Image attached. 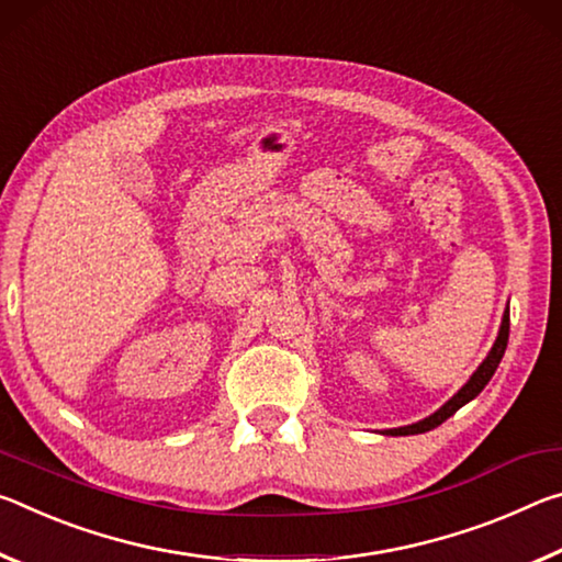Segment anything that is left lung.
<instances>
[{
    "label": "left lung",
    "instance_id": "obj_1",
    "mask_svg": "<svg viewBox=\"0 0 562 562\" xmlns=\"http://www.w3.org/2000/svg\"><path fill=\"white\" fill-rule=\"evenodd\" d=\"M508 334H510V314H508V311H505V314H503V324H501V334H498V338H495V344H493V348H491L488 358H485V361H483L481 366H477V371L471 375V381H468V383L463 385V389L458 391V393L453 395V398H450V401L446 403L443 408L436 411L434 416H428L426 420H420V423H413V426H406V428H393V430H389V436H416V434H426V430L438 428L440 423L448 420L458 408H463L468 401H473L475 395L485 389V383H488V381L493 379L495 368H498L501 358H503V353H505V346H508Z\"/></svg>",
    "mask_w": 562,
    "mask_h": 562
}]
</instances>
